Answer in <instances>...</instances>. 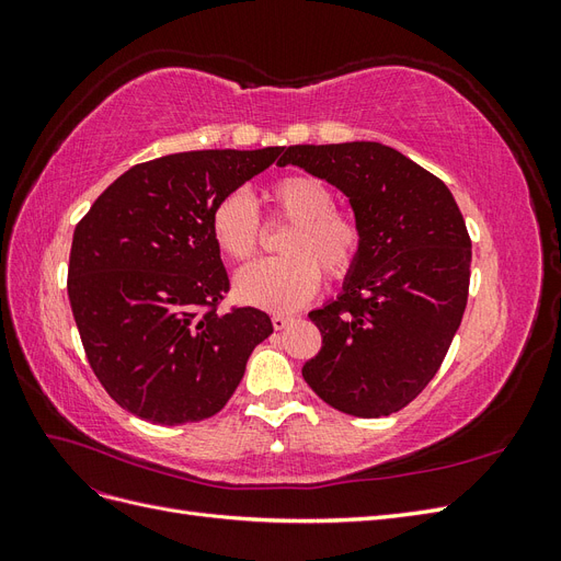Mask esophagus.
Returning a JSON list of instances; mask_svg holds the SVG:
<instances>
[{
    "instance_id": "1",
    "label": "esophagus",
    "mask_w": 561,
    "mask_h": 561,
    "mask_svg": "<svg viewBox=\"0 0 561 561\" xmlns=\"http://www.w3.org/2000/svg\"><path fill=\"white\" fill-rule=\"evenodd\" d=\"M290 322H293L290 316H283V313L271 316V325H274V330H285L287 325H290Z\"/></svg>"
}]
</instances>
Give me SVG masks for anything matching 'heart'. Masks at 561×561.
<instances>
[{
	"instance_id": "1",
	"label": "heart",
	"mask_w": 561,
	"mask_h": 561,
	"mask_svg": "<svg viewBox=\"0 0 561 561\" xmlns=\"http://www.w3.org/2000/svg\"><path fill=\"white\" fill-rule=\"evenodd\" d=\"M268 219L290 222L283 257L245 266L233 280L236 297L252 307L293 311L320 287V266L330 280L348 278L360 262L365 229L348 210L334 208V192L313 175H283L266 190ZM217 250L231 262H248L262 241V219L245 192H229L210 213Z\"/></svg>"
}]
</instances>
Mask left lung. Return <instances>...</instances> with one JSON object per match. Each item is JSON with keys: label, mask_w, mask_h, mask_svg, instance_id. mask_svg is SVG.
<instances>
[{"label": "left lung", "mask_w": 561, "mask_h": 561, "mask_svg": "<svg viewBox=\"0 0 561 561\" xmlns=\"http://www.w3.org/2000/svg\"><path fill=\"white\" fill-rule=\"evenodd\" d=\"M278 163L339 186L365 229L344 293L309 313L322 346L304 381L344 414L400 412L461 325L472 257L463 215L443 180L379 142L293 145Z\"/></svg>", "instance_id": "8db88e82"}]
</instances>
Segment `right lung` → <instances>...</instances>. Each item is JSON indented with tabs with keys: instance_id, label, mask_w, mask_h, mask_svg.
Listing matches in <instances>:
<instances>
[{
	"instance_id": "obj_1",
	"label": "right lung",
	"mask_w": 561,
	"mask_h": 561,
	"mask_svg": "<svg viewBox=\"0 0 561 561\" xmlns=\"http://www.w3.org/2000/svg\"><path fill=\"white\" fill-rule=\"evenodd\" d=\"M280 151L206 149L138 163L79 219L67 295L91 369L126 412L161 426L217 414L252 348L274 332L260 309H219L229 276L210 213Z\"/></svg>"
}]
</instances>
